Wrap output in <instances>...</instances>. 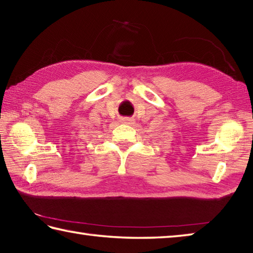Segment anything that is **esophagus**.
<instances>
[{
  "label": "esophagus",
  "mask_w": 253,
  "mask_h": 253,
  "mask_svg": "<svg viewBox=\"0 0 253 253\" xmlns=\"http://www.w3.org/2000/svg\"><path fill=\"white\" fill-rule=\"evenodd\" d=\"M124 124H131V119H129V118H124L123 121H122Z\"/></svg>",
  "instance_id": "34e87169"
}]
</instances>
